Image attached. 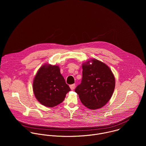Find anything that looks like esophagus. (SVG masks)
Wrapping results in <instances>:
<instances>
[{"label":"esophagus","instance_id":"obj_1","mask_svg":"<svg viewBox=\"0 0 146 146\" xmlns=\"http://www.w3.org/2000/svg\"><path fill=\"white\" fill-rule=\"evenodd\" d=\"M70 89L71 90H73L75 89V84H71L70 85Z\"/></svg>","mask_w":146,"mask_h":146}]
</instances>
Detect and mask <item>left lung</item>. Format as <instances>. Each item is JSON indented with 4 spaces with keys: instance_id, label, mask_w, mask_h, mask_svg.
<instances>
[{
    "instance_id": "obj_1",
    "label": "left lung",
    "mask_w": 146,
    "mask_h": 146,
    "mask_svg": "<svg viewBox=\"0 0 146 146\" xmlns=\"http://www.w3.org/2000/svg\"><path fill=\"white\" fill-rule=\"evenodd\" d=\"M82 67V82L75 91L86 107L100 108L112 96L115 86L114 75L107 65L96 59L83 63Z\"/></svg>"
}]
</instances>
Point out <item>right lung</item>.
Masks as SVG:
<instances>
[{"instance_id": "right-lung-1", "label": "right lung", "mask_w": 146, "mask_h": 146, "mask_svg": "<svg viewBox=\"0 0 146 146\" xmlns=\"http://www.w3.org/2000/svg\"><path fill=\"white\" fill-rule=\"evenodd\" d=\"M70 90L56 65L42 66L34 79V95L41 104L48 107L62 103Z\"/></svg>"}]
</instances>
